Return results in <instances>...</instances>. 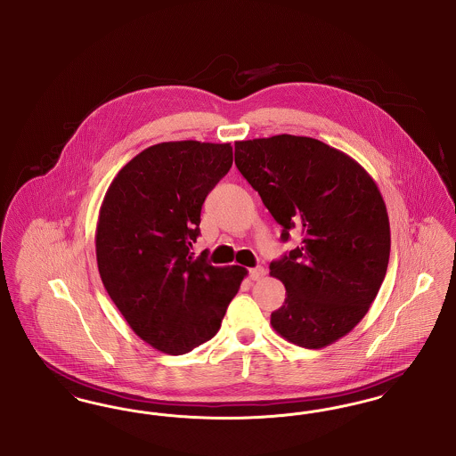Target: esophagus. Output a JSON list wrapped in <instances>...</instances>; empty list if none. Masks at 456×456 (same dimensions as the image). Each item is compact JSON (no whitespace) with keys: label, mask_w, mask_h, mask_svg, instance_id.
<instances>
[{"label":"esophagus","mask_w":456,"mask_h":456,"mask_svg":"<svg viewBox=\"0 0 456 456\" xmlns=\"http://www.w3.org/2000/svg\"><path fill=\"white\" fill-rule=\"evenodd\" d=\"M265 268H261V266H256V268H251L249 270V279L251 281H255V282H258V281H261L263 277H265Z\"/></svg>","instance_id":"34e87169"}]
</instances>
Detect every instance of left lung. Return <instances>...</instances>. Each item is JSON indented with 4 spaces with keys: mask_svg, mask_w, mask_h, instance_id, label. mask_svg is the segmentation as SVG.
Masks as SVG:
<instances>
[{
    "mask_svg": "<svg viewBox=\"0 0 456 456\" xmlns=\"http://www.w3.org/2000/svg\"><path fill=\"white\" fill-rule=\"evenodd\" d=\"M239 173L263 205L303 244L270 263L285 285V303L270 323L285 340L305 348L337 342L376 299L390 260V220L364 167L309 136L277 134L236 142Z\"/></svg>",
    "mask_w": 456,
    "mask_h": 456,
    "instance_id": "1",
    "label": "left lung"
}]
</instances>
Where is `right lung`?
Masks as SVG:
<instances>
[{
  "instance_id": "1",
  "label": "right lung",
  "mask_w": 456,
  "mask_h": 456,
  "mask_svg": "<svg viewBox=\"0 0 456 456\" xmlns=\"http://www.w3.org/2000/svg\"><path fill=\"white\" fill-rule=\"evenodd\" d=\"M232 166L231 143H157L104 196L95 255L109 297L149 346L181 355L210 340L248 270L191 253L207 195Z\"/></svg>"
}]
</instances>
